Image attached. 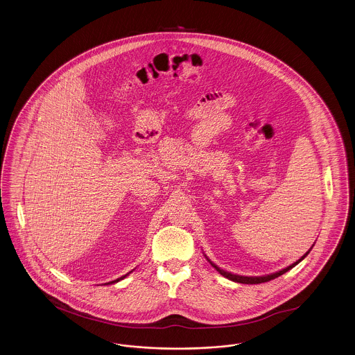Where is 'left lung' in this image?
Listing matches in <instances>:
<instances>
[{"instance_id":"obj_1","label":"left lung","mask_w":355,"mask_h":355,"mask_svg":"<svg viewBox=\"0 0 355 355\" xmlns=\"http://www.w3.org/2000/svg\"><path fill=\"white\" fill-rule=\"evenodd\" d=\"M314 245V244H313ZM312 250V248H311ZM311 250L305 254L304 256H301L300 259H298L297 261H295L293 264H291L289 267H286V268H284V270H279V272H275V273H270V275H266V276H241V275H235V273H231V272H227V270H222V268H219L218 266H215L213 261H210L209 260V257L206 256V259L211 263V266H213L215 270H218L222 276H225L226 279L228 280H231V282H235V283H241V284H261V283H267V282H270V280H273V279H276V277H279V276H282L284 275L285 272H288L289 270H292L295 266H297L298 263L301 261V260H304L306 255L311 252Z\"/></svg>"}]
</instances>
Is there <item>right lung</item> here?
<instances>
[{"mask_svg": "<svg viewBox=\"0 0 355 355\" xmlns=\"http://www.w3.org/2000/svg\"><path fill=\"white\" fill-rule=\"evenodd\" d=\"M129 273H130V272H129ZM129 273H127V275H124V276H121V277H120V279H117V280H114V282H111V283H108V284L117 283V282H120V280H123V279H125V277H127V276H128V275H129Z\"/></svg>", "mask_w": 355, "mask_h": 355, "instance_id": "1", "label": "right lung"}]
</instances>
